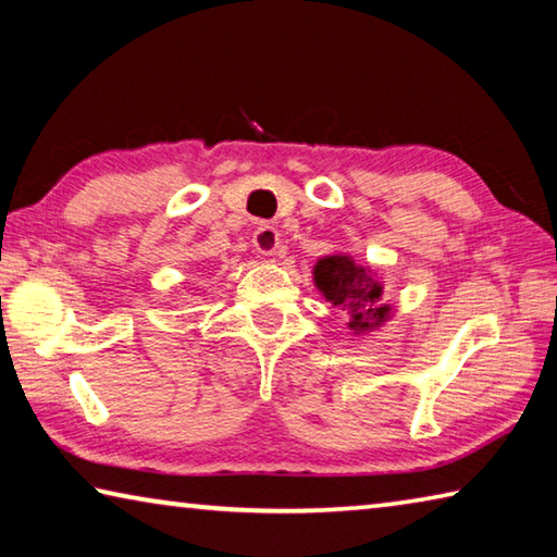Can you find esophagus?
<instances>
[{"instance_id":"1","label":"esophagus","mask_w":557,"mask_h":557,"mask_svg":"<svg viewBox=\"0 0 557 557\" xmlns=\"http://www.w3.org/2000/svg\"><path fill=\"white\" fill-rule=\"evenodd\" d=\"M252 245L262 256H272L280 248V233L272 225H260V228L252 233Z\"/></svg>"}]
</instances>
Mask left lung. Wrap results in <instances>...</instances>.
Here are the masks:
<instances>
[{
    "label": "left lung",
    "mask_w": 557,
    "mask_h": 557,
    "mask_svg": "<svg viewBox=\"0 0 557 557\" xmlns=\"http://www.w3.org/2000/svg\"><path fill=\"white\" fill-rule=\"evenodd\" d=\"M314 285L319 292L348 312V329L354 334H366L391 319V305L383 301V285L373 272L356 265L351 256H326L317 260Z\"/></svg>",
    "instance_id": "obj_1"
}]
</instances>
